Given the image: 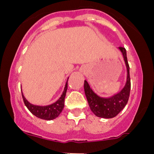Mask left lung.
Returning a JSON list of instances; mask_svg holds the SVG:
<instances>
[{
    "label": "left lung",
    "mask_w": 154,
    "mask_h": 154,
    "mask_svg": "<svg viewBox=\"0 0 154 154\" xmlns=\"http://www.w3.org/2000/svg\"><path fill=\"white\" fill-rule=\"evenodd\" d=\"M119 49L122 52L125 64L127 70L126 82L123 89L114 96L108 98H103L99 96L93 92L89 86L86 80L84 82V90L87 101L89 103L91 111L96 116L105 119H110L117 116L121 110L126 106L129 99L130 92V66L128 64L126 51L125 48L119 47Z\"/></svg>",
    "instance_id": "1"
}]
</instances>
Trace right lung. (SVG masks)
Wrapping results in <instances>:
<instances>
[{"label": "right lung", "instance_id": "obj_1", "mask_svg": "<svg viewBox=\"0 0 154 154\" xmlns=\"http://www.w3.org/2000/svg\"><path fill=\"white\" fill-rule=\"evenodd\" d=\"M68 80H69V78H68ZM68 80L65 83V89H64L61 97L55 103L48 105V106H36V105L31 104L25 99V97L23 95V92H21L24 103L27 108L28 109V110L36 117L45 119V120H51V119H54L58 117L59 114L62 112L64 108L65 97L68 89Z\"/></svg>", "mask_w": 154, "mask_h": 154}]
</instances>
